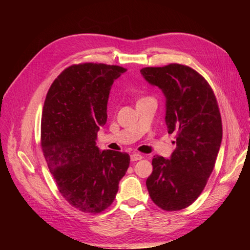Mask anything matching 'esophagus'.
Returning a JSON list of instances; mask_svg holds the SVG:
<instances>
[{"instance_id": "34e87169", "label": "esophagus", "mask_w": 250, "mask_h": 250, "mask_svg": "<svg viewBox=\"0 0 250 250\" xmlns=\"http://www.w3.org/2000/svg\"><path fill=\"white\" fill-rule=\"evenodd\" d=\"M130 158H131V161L134 162V161L141 160L143 157H142V155H140V153H132V155L130 156Z\"/></svg>"}]
</instances>
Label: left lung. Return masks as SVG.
Returning <instances> with one entry per match:
<instances>
[{
    "label": "left lung",
    "instance_id": "left-lung-1",
    "mask_svg": "<svg viewBox=\"0 0 250 250\" xmlns=\"http://www.w3.org/2000/svg\"><path fill=\"white\" fill-rule=\"evenodd\" d=\"M141 74L162 91L167 132L176 134L169 159H152L148 192L164 210L183 209L198 199L215 167L222 140L218 104L208 83L189 66L174 63Z\"/></svg>",
    "mask_w": 250,
    "mask_h": 250
}]
</instances>
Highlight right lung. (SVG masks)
I'll use <instances>...</instances> for the list:
<instances>
[{
    "instance_id": "obj_1",
    "label": "right lung",
    "mask_w": 250,
    "mask_h": 250,
    "mask_svg": "<svg viewBox=\"0 0 250 250\" xmlns=\"http://www.w3.org/2000/svg\"><path fill=\"white\" fill-rule=\"evenodd\" d=\"M125 72L117 65L83 63L52 83L42 116V148L58 188L84 213L113 203L130 164L126 152L100 150L97 135L107 121L111 84Z\"/></svg>"
}]
</instances>
